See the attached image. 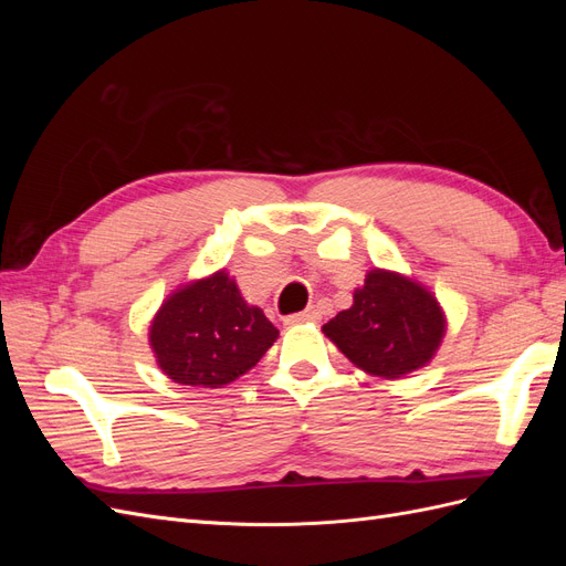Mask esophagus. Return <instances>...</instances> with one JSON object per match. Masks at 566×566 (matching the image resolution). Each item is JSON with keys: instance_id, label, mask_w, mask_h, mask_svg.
Masks as SVG:
<instances>
[{"instance_id": "34e87169", "label": "esophagus", "mask_w": 566, "mask_h": 566, "mask_svg": "<svg viewBox=\"0 0 566 566\" xmlns=\"http://www.w3.org/2000/svg\"><path fill=\"white\" fill-rule=\"evenodd\" d=\"M321 318V312L316 310V306H310V310H304L300 314H293L285 318V325H297V323H310V321H318Z\"/></svg>"}]
</instances>
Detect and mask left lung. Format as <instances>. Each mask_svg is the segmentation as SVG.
<instances>
[{"instance_id": "8db88e82", "label": "left lung", "mask_w": 566, "mask_h": 566, "mask_svg": "<svg viewBox=\"0 0 566 566\" xmlns=\"http://www.w3.org/2000/svg\"><path fill=\"white\" fill-rule=\"evenodd\" d=\"M352 364L380 378L422 368L443 337V314L427 290L399 273L375 269L354 293L352 310L323 325Z\"/></svg>"}]
</instances>
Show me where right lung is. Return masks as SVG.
I'll return each mask as SVG.
<instances>
[{"mask_svg": "<svg viewBox=\"0 0 566 566\" xmlns=\"http://www.w3.org/2000/svg\"><path fill=\"white\" fill-rule=\"evenodd\" d=\"M279 331L250 306L224 271L186 285L150 323V347L179 385L221 387L241 378L276 342Z\"/></svg>", "mask_w": 566, "mask_h": 566, "instance_id": "obj_1", "label": "right lung"}]
</instances>
